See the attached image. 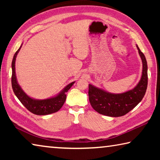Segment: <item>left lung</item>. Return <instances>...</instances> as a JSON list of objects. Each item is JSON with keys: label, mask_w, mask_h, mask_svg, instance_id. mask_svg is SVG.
I'll use <instances>...</instances> for the list:
<instances>
[{"label": "left lung", "mask_w": 160, "mask_h": 160, "mask_svg": "<svg viewBox=\"0 0 160 160\" xmlns=\"http://www.w3.org/2000/svg\"><path fill=\"white\" fill-rule=\"evenodd\" d=\"M142 63L140 80L131 90L122 93H112L89 84V100L93 109L100 114L118 117L128 113L142 101L148 87V64L145 56L136 45Z\"/></svg>", "instance_id": "left-lung-1"}]
</instances>
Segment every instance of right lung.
Listing matches in <instances>:
<instances>
[{"label": "right lung", "mask_w": 160, "mask_h": 160, "mask_svg": "<svg viewBox=\"0 0 160 160\" xmlns=\"http://www.w3.org/2000/svg\"><path fill=\"white\" fill-rule=\"evenodd\" d=\"M22 44L16 51L14 56H13L12 61V88L16 97L20 100V102L25 106L29 112L34 113L36 115H48L51 113H55L61 109L63 107L65 101L66 99V92L68 91L70 88L73 85L75 82H70L66 85L60 92L56 95L51 97L50 98L45 99H37L32 98L28 95L24 90L22 89L20 85L18 82L17 77L15 73V61L18 53L20 51Z\"/></svg>", "instance_id": "right-lung-1"}]
</instances>
